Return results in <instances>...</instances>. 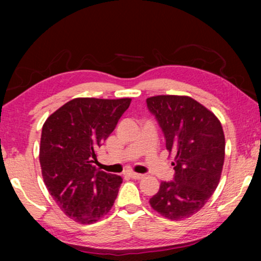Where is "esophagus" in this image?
<instances>
[{
  "label": "esophagus",
  "mask_w": 261,
  "mask_h": 261,
  "mask_svg": "<svg viewBox=\"0 0 261 261\" xmlns=\"http://www.w3.org/2000/svg\"><path fill=\"white\" fill-rule=\"evenodd\" d=\"M129 176H130L132 178H133V179H142V178L145 177L144 174L137 173V172H129Z\"/></svg>",
  "instance_id": "esophagus-1"
}]
</instances>
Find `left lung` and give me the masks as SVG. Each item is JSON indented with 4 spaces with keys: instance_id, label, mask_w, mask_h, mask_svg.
I'll return each instance as SVG.
<instances>
[{
    "instance_id": "8db88e82",
    "label": "left lung",
    "mask_w": 261,
    "mask_h": 261,
    "mask_svg": "<svg viewBox=\"0 0 261 261\" xmlns=\"http://www.w3.org/2000/svg\"><path fill=\"white\" fill-rule=\"evenodd\" d=\"M174 156V180L162 181L149 199L156 213L179 221L201 210L220 183L224 163V133L213 112L190 96L158 95L147 98Z\"/></svg>"
}]
</instances>
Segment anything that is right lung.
<instances>
[{"mask_svg":"<svg viewBox=\"0 0 261 261\" xmlns=\"http://www.w3.org/2000/svg\"><path fill=\"white\" fill-rule=\"evenodd\" d=\"M132 98L77 97L57 109L42 126L41 174L63 213L91 224L114 205L122 178L98 170L97 149L115 129Z\"/></svg>","mask_w":261,"mask_h":261,"instance_id":"right-lung-1","label":"right lung"}]
</instances>
